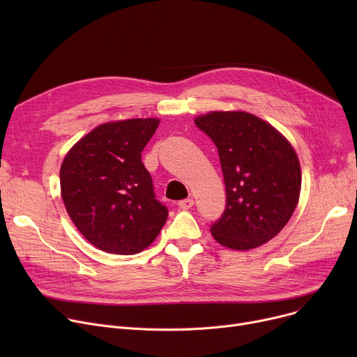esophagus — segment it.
I'll return each mask as SVG.
<instances>
[{
	"label": "esophagus",
	"mask_w": 357,
	"mask_h": 357,
	"mask_svg": "<svg viewBox=\"0 0 357 357\" xmlns=\"http://www.w3.org/2000/svg\"><path fill=\"white\" fill-rule=\"evenodd\" d=\"M178 205H179V208H181V210H190V208H192V207H194V199H192V198L182 199V201H179V202H178Z\"/></svg>",
	"instance_id": "34e87169"
}]
</instances>
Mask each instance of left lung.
I'll return each mask as SVG.
<instances>
[{"instance_id": "obj_1", "label": "left lung", "mask_w": 357, "mask_h": 357, "mask_svg": "<svg viewBox=\"0 0 357 357\" xmlns=\"http://www.w3.org/2000/svg\"><path fill=\"white\" fill-rule=\"evenodd\" d=\"M195 124L218 149L226 211L210 231L221 246L250 250L278 236L301 192V166L288 139L246 111H210Z\"/></svg>"}]
</instances>
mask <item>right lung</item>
<instances>
[{"instance_id": "obj_1", "label": "right lung", "mask_w": 357, "mask_h": 357, "mask_svg": "<svg viewBox=\"0 0 357 357\" xmlns=\"http://www.w3.org/2000/svg\"><path fill=\"white\" fill-rule=\"evenodd\" d=\"M159 119L97 126L61 165V195L81 234L102 252L136 255L152 245L167 220L153 192L142 152Z\"/></svg>"}]
</instances>
